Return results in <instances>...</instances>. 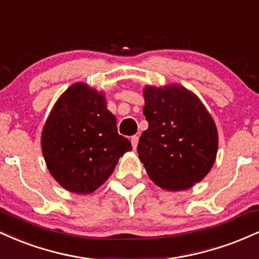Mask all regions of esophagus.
Segmentation results:
<instances>
[{
  "instance_id": "obj_1",
  "label": "esophagus",
  "mask_w": 259,
  "mask_h": 259,
  "mask_svg": "<svg viewBox=\"0 0 259 259\" xmlns=\"http://www.w3.org/2000/svg\"><path fill=\"white\" fill-rule=\"evenodd\" d=\"M130 141H132V145H133L134 150H136V147H138V142H139V138H138V136H132V139H130Z\"/></svg>"
}]
</instances>
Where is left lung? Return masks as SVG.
<instances>
[{
	"mask_svg": "<svg viewBox=\"0 0 259 259\" xmlns=\"http://www.w3.org/2000/svg\"><path fill=\"white\" fill-rule=\"evenodd\" d=\"M147 130L138 153L150 179L168 191H181L209 173L218 152L212 115L192 91L178 84L144 88Z\"/></svg>",
	"mask_w": 259,
	"mask_h": 259,
	"instance_id": "obj_1",
	"label": "left lung"
}]
</instances>
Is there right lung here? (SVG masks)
<instances>
[{"label": "right lung", "mask_w": 259, "mask_h": 259, "mask_svg": "<svg viewBox=\"0 0 259 259\" xmlns=\"http://www.w3.org/2000/svg\"><path fill=\"white\" fill-rule=\"evenodd\" d=\"M47 169L63 189L88 195L105 184L132 144L118 134L102 91L75 82L59 96L41 133Z\"/></svg>", "instance_id": "add662e5"}]
</instances>
